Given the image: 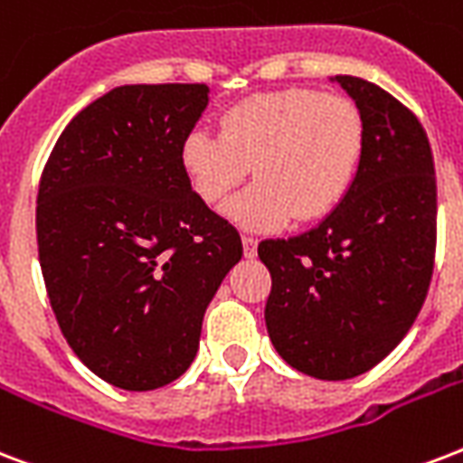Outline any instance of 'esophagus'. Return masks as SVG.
I'll list each match as a JSON object with an SVG mask.
<instances>
[{
    "label": "esophagus",
    "instance_id": "1",
    "mask_svg": "<svg viewBox=\"0 0 463 463\" xmlns=\"http://www.w3.org/2000/svg\"><path fill=\"white\" fill-rule=\"evenodd\" d=\"M242 250H245L247 260H255L257 257V240L255 238H242Z\"/></svg>",
    "mask_w": 463,
    "mask_h": 463
}]
</instances>
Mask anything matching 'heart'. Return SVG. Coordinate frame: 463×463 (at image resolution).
<instances>
[{"instance_id": "b5f03b06", "label": "heart", "mask_w": 463, "mask_h": 463, "mask_svg": "<svg viewBox=\"0 0 463 463\" xmlns=\"http://www.w3.org/2000/svg\"><path fill=\"white\" fill-rule=\"evenodd\" d=\"M364 153V123L349 99L287 90L245 99L221 118V133L192 130L182 143L194 192L206 203L238 189L250 169L257 182L223 213L252 232L333 213L352 189Z\"/></svg>"}]
</instances>
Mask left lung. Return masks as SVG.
Masks as SVG:
<instances>
[{"mask_svg":"<svg viewBox=\"0 0 463 463\" xmlns=\"http://www.w3.org/2000/svg\"><path fill=\"white\" fill-rule=\"evenodd\" d=\"M357 104L364 153L352 189L316 228L262 240L264 320L288 366L345 381L388 357L428 296L437 242L435 162L398 99L362 77H330Z\"/></svg>","mask_w":463,"mask_h":463,"instance_id":"left-lung-1","label":"left lung"}]
</instances>
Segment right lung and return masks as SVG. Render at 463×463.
<instances>
[{
	"label": "right lung",
	"instance_id": "right-lung-1",
	"mask_svg": "<svg viewBox=\"0 0 463 463\" xmlns=\"http://www.w3.org/2000/svg\"><path fill=\"white\" fill-rule=\"evenodd\" d=\"M206 84H123L67 123L45 162L35 232L52 313L77 357L123 391L192 366L242 242L192 189L182 143Z\"/></svg>",
	"mask_w": 463,
	"mask_h": 463
}]
</instances>
